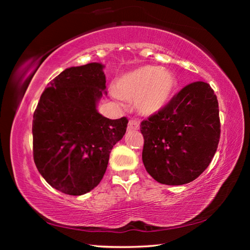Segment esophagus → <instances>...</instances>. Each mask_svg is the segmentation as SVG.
<instances>
[{
	"mask_svg": "<svg viewBox=\"0 0 250 250\" xmlns=\"http://www.w3.org/2000/svg\"><path fill=\"white\" fill-rule=\"evenodd\" d=\"M139 126H140V124H139L137 120H130L129 124H128V130L129 131L138 130Z\"/></svg>",
	"mask_w": 250,
	"mask_h": 250,
	"instance_id": "1",
	"label": "esophagus"
}]
</instances>
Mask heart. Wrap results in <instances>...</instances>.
Masks as SVG:
<instances>
[{
    "label": "heart",
    "mask_w": 250,
    "mask_h": 250,
    "mask_svg": "<svg viewBox=\"0 0 250 250\" xmlns=\"http://www.w3.org/2000/svg\"><path fill=\"white\" fill-rule=\"evenodd\" d=\"M175 78L159 66H143L125 73L117 80L115 98L134 100V107L142 116L160 112L171 99Z\"/></svg>",
    "instance_id": "heart-1"
}]
</instances>
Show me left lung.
<instances>
[{
	"mask_svg": "<svg viewBox=\"0 0 250 250\" xmlns=\"http://www.w3.org/2000/svg\"><path fill=\"white\" fill-rule=\"evenodd\" d=\"M218 113L214 90L207 83L196 82L142 121V161L146 172L167 185H183L200 176L217 150Z\"/></svg>",
	"mask_w": 250,
	"mask_h": 250,
	"instance_id": "8db88e82",
	"label": "left lung"
}]
</instances>
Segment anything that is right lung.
Listing matches in <instances>:
<instances>
[{
	"label": "right lung",
	"instance_id": "right-lung-1",
	"mask_svg": "<svg viewBox=\"0 0 250 250\" xmlns=\"http://www.w3.org/2000/svg\"><path fill=\"white\" fill-rule=\"evenodd\" d=\"M104 65L70 67L48 83L33 117L34 162L41 175L68 195L90 192L103 180L128 119L111 120L97 105L105 89Z\"/></svg>",
	"mask_w": 250,
	"mask_h": 250
}]
</instances>
